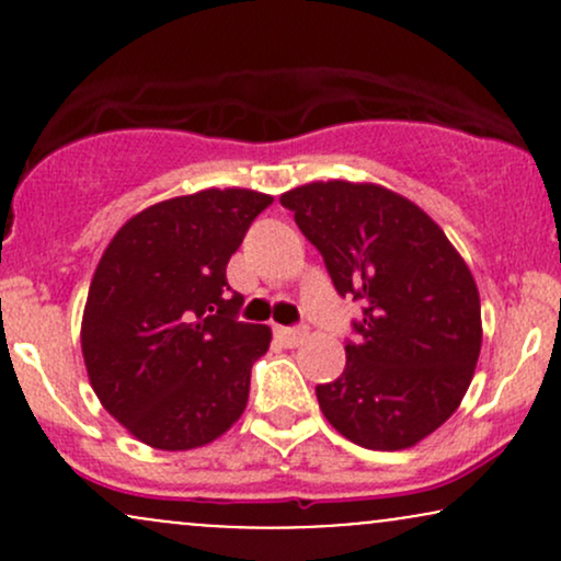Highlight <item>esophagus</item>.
I'll return each mask as SVG.
<instances>
[{"mask_svg": "<svg viewBox=\"0 0 561 561\" xmlns=\"http://www.w3.org/2000/svg\"><path fill=\"white\" fill-rule=\"evenodd\" d=\"M274 334H276V337H279V343L285 345V347H295V345H300L302 340L308 337L306 327H276Z\"/></svg>", "mask_w": 561, "mask_h": 561, "instance_id": "34e87169", "label": "esophagus"}]
</instances>
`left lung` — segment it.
Returning <instances> with one entry per match:
<instances>
[{
	"mask_svg": "<svg viewBox=\"0 0 561 561\" xmlns=\"http://www.w3.org/2000/svg\"><path fill=\"white\" fill-rule=\"evenodd\" d=\"M340 295L362 300L345 369L317 385L321 414L371 450L411 448L459 409L482 345L469 266L420 205L343 179L285 192Z\"/></svg>",
	"mask_w": 561,
	"mask_h": 561,
	"instance_id": "1",
	"label": "left lung"
}]
</instances>
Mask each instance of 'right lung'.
Masks as SVG:
<instances>
[{"label":"right lung","instance_id":"right-lung-1","mask_svg":"<svg viewBox=\"0 0 561 561\" xmlns=\"http://www.w3.org/2000/svg\"><path fill=\"white\" fill-rule=\"evenodd\" d=\"M272 203L237 186L163 199L128 218L96 263L83 364L107 414L147 446L199 448L242 416L272 330L237 321L227 263Z\"/></svg>","mask_w":561,"mask_h":561}]
</instances>
